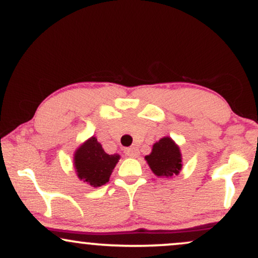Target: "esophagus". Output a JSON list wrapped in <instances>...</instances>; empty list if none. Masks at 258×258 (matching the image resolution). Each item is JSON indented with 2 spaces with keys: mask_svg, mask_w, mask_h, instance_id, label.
<instances>
[{
  "mask_svg": "<svg viewBox=\"0 0 258 258\" xmlns=\"http://www.w3.org/2000/svg\"><path fill=\"white\" fill-rule=\"evenodd\" d=\"M125 154L127 156H130V158H137L139 152H138L137 148L132 147V148H127V149L125 150Z\"/></svg>",
  "mask_w": 258,
  "mask_h": 258,
  "instance_id": "obj_1",
  "label": "esophagus"
}]
</instances>
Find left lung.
<instances>
[{
	"mask_svg": "<svg viewBox=\"0 0 258 258\" xmlns=\"http://www.w3.org/2000/svg\"><path fill=\"white\" fill-rule=\"evenodd\" d=\"M150 170L160 178H172L182 170V153L171 137H162L154 143L152 153L146 158Z\"/></svg>",
	"mask_w": 258,
	"mask_h": 258,
	"instance_id": "obj_1",
	"label": "left lung"
}]
</instances>
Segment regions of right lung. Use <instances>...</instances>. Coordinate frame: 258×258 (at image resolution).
<instances>
[{
  "instance_id": "1",
  "label": "right lung",
  "mask_w": 258,
  "mask_h": 258,
  "mask_svg": "<svg viewBox=\"0 0 258 258\" xmlns=\"http://www.w3.org/2000/svg\"><path fill=\"white\" fill-rule=\"evenodd\" d=\"M119 160V154H106L102 144L93 136L75 150L74 167L80 180L97 188L109 182Z\"/></svg>"
}]
</instances>
